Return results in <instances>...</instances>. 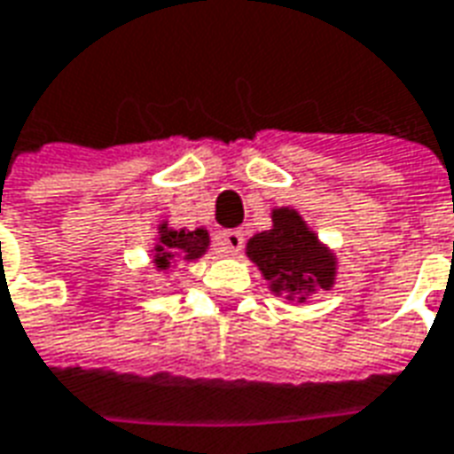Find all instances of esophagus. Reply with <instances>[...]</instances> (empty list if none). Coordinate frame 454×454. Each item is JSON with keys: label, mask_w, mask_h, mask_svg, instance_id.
Here are the masks:
<instances>
[{"label": "esophagus", "mask_w": 454, "mask_h": 454, "mask_svg": "<svg viewBox=\"0 0 454 454\" xmlns=\"http://www.w3.org/2000/svg\"><path fill=\"white\" fill-rule=\"evenodd\" d=\"M243 243H246V236H243V231H238V228H231V231H221L216 236V246L228 253V255H238L240 250H243Z\"/></svg>", "instance_id": "esophagus-1"}]
</instances>
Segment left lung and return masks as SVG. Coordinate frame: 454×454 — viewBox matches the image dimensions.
I'll return each instance as SVG.
<instances>
[{
	"label": "left lung",
	"instance_id": "8db88e82",
	"mask_svg": "<svg viewBox=\"0 0 454 454\" xmlns=\"http://www.w3.org/2000/svg\"><path fill=\"white\" fill-rule=\"evenodd\" d=\"M275 228L257 233L247 243V255L255 262L275 292H286V299L304 301L306 296L333 285L335 262L325 247L292 208H277Z\"/></svg>",
	"mask_w": 454,
	"mask_h": 454
}]
</instances>
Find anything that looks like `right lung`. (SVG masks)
I'll use <instances>...</instances> for the list:
<instances>
[{"label":"right lung","mask_w":454,"mask_h":454,"mask_svg":"<svg viewBox=\"0 0 454 454\" xmlns=\"http://www.w3.org/2000/svg\"><path fill=\"white\" fill-rule=\"evenodd\" d=\"M208 246V233L204 228H197V231H168L165 223H162V233H160V246L158 257H155V265L165 267L169 265V257L177 255V253H184L187 260H194L199 257Z\"/></svg>","instance_id":"obj_1"}]
</instances>
